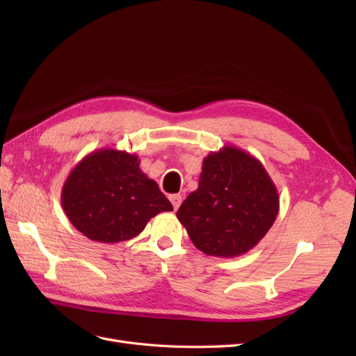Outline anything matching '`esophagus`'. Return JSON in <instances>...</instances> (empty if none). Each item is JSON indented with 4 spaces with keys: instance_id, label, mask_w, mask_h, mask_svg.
Here are the masks:
<instances>
[{
    "instance_id": "esophagus-1",
    "label": "esophagus",
    "mask_w": 356,
    "mask_h": 356,
    "mask_svg": "<svg viewBox=\"0 0 356 356\" xmlns=\"http://www.w3.org/2000/svg\"><path fill=\"white\" fill-rule=\"evenodd\" d=\"M170 203H172V207H174V209L177 211L178 208H179V204H181V202H182V196L181 195H172L170 197Z\"/></svg>"
}]
</instances>
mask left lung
<instances>
[{"mask_svg":"<svg viewBox=\"0 0 356 356\" xmlns=\"http://www.w3.org/2000/svg\"><path fill=\"white\" fill-rule=\"evenodd\" d=\"M279 195L263 163L234 145L203 159L197 190L177 217L202 252L233 258L246 254L270 230Z\"/></svg>","mask_w":356,"mask_h":356,"instance_id":"1","label":"left lung"}]
</instances>
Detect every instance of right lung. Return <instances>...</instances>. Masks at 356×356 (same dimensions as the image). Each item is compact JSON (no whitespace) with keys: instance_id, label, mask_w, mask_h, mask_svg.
Here are the masks:
<instances>
[{"instance_id":"right-lung-1","label":"right lung","mask_w":356,"mask_h":356,"mask_svg":"<svg viewBox=\"0 0 356 356\" xmlns=\"http://www.w3.org/2000/svg\"><path fill=\"white\" fill-rule=\"evenodd\" d=\"M62 208L86 238L118 243L135 238L170 202L139 168V159L104 147L83 157L63 182Z\"/></svg>"}]
</instances>
